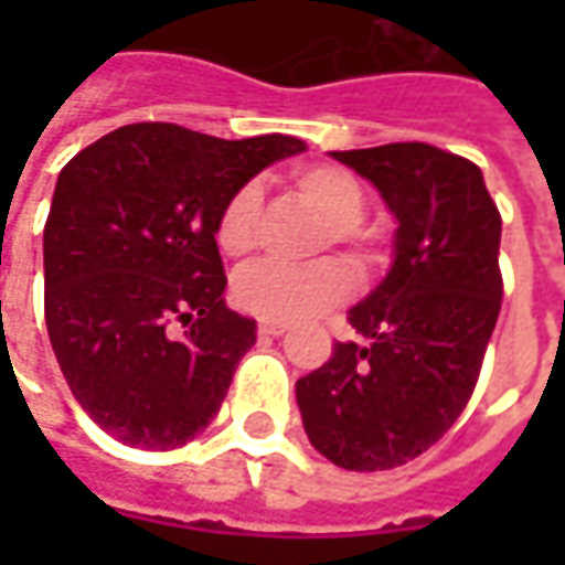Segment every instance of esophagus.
<instances>
[{
  "instance_id": "esophagus-1",
  "label": "esophagus",
  "mask_w": 565,
  "mask_h": 565,
  "mask_svg": "<svg viewBox=\"0 0 565 565\" xmlns=\"http://www.w3.org/2000/svg\"><path fill=\"white\" fill-rule=\"evenodd\" d=\"M286 330H289V327L279 323V320H260V323H257V333H260V337H282Z\"/></svg>"
}]
</instances>
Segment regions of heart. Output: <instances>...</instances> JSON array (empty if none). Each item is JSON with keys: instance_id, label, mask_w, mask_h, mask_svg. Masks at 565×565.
<instances>
[{"instance_id": "obj_1", "label": "heart", "mask_w": 565, "mask_h": 565, "mask_svg": "<svg viewBox=\"0 0 565 565\" xmlns=\"http://www.w3.org/2000/svg\"><path fill=\"white\" fill-rule=\"evenodd\" d=\"M295 194L311 204L327 220L323 245L339 242L371 257L367 232L361 228L364 216V191L359 179L339 166H305L292 175ZM260 220V188L242 185L232 191L216 220V242L228 257H245L257 238ZM352 292V270L339 257H323L308 267H282V264H254L238 273L232 295L242 311L267 320H301L320 315L339 305Z\"/></svg>"}]
</instances>
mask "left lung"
I'll return each instance as SVG.
<instances>
[{
  "instance_id": "left-lung-1",
  "label": "left lung",
  "mask_w": 565,
  "mask_h": 565,
  "mask_svg": "<svg viewBox=\"0 0 565 565\" xmlns=\"http://www.w3.org/2000/svg\"><path fill=\"white\" fill-rule=\"evenodd\" d=\"M396 216L393 267L349 311L361 342L295 383L308 440L349 471L405 466L462 415L497 327L500 210L481 169L430 143L333 150Z\"/></svg>"
}]
</instances>
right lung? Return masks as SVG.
<instances>
[{"label":"right lung","mask_w":565,"mask_h":565,"mask_svg":"<svg viewBox=\"0 0 565 565\" xmlns=\"http://www.w3.org/2000/svg\"><path fill=\"white\" fill-rule=\"evenodd\" d=\"M305 141L121 125L72 157L43 228V308L75 399L119 444L175 449L216 418L257 339L226 308L216 220Z\"/></svg>","instance_id":"1"}]
</instances>
